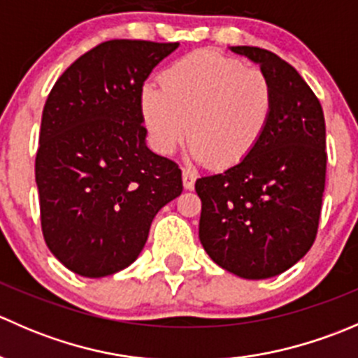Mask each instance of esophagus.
Listing matches in <instances>:
<instances>
[{
  "label": "esophagus",
  "mask_w": 358,
  "mask_h": 358,
  "mask_svg": "<svg viewBox=\"0 0 358 358\" xmlns=\"http://www.w3.org/2000/svg\"><path fill=\"white\" fill-rule=\"evenodd\" d=\"M182 180H183V187H185L187 190H194V187H196L197 173L190 168H183L182 169Z\"/></svg>",
  "instance_id": "esophagus-1"
}]
</instances>
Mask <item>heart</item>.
<instances>
[{"mask_svg": "<svg viewBox=\"0 0 358 358\" xmlns=\"http://www.w3.org/2000/svg\"><path fill=\"white\" fill-rule=\"evenodd\" d=\"M140 90V115L152 149L169 156L189 135L190 152L213 169L255 152L272 122L275 93L259 69L211 50L194 52Z\"/></svg>", "mask_w": 358, "mask_h": 358, "instance_id": "b5f03b06", "label": "heart"}]
</instances>
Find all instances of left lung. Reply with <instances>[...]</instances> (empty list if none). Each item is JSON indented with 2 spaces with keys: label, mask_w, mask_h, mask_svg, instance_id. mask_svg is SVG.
I'll return each mask as SVG.
<instances>
[{
  "label": "left lung",
  "mask_w": 358,
  "mask_h": 358,
  "mask_svg": "<svg viewBox=\"0 0 358 358\" xmlns=\"http://www.w3.org/2000/svg\"><path fill=\"white\" fill-rule=\"evenodd\" d=\"M230 50L259 64L275 107L251 156L196 182L199 239L227 272L268 279L298 263L315 241L326 187V121L315 93L286 60L256 46Z\"/></svg>",
  "instance_id": "1"
}]
</instances>
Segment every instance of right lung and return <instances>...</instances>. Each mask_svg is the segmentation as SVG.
Here are the masks:
<instances>
[{
    "label": "right lung",
    "instance_id": "obj_1",
    "mask_svg": "<svg viewBox=\"0 0 358 358\" xmlns=\"http://www.w3.org/2000/svg\"><path fill=\"white\" fill-rule=\"evenodd\" d=\"M178 43L112 39L79 57L46 99L36 183L46 246L90 279L131 265L162 206L182 194L178 164L147 147L140 90Z\"/></svg>",
    "mask_w": 358,
    "mask_h": 358
}]
</instances>
